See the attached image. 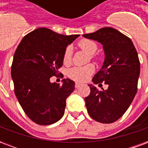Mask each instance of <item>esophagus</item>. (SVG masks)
Wrapping results in <instances>:
<instances>
[{"label": "esophagus", "mask_w": 148, "mask_h": 148, "mask_svg": "<svg viewBox=\"0 0 148 148\" xmlns=\"http://www.w3.org/2000/svg\"><path fill=\"white\" fill-rule=\"evenodd\" d=\"M81 85H82V84L79 83V82H76V83H75V88H79V87L81 86Z\"/></svg>", "instance_id": "esophagus-1"}]
</instances>
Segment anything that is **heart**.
I'll use <instances>...</instances> for the list:
<instances>
[{
  "label": "heart",
  "instance_id": "obj_1",
  "mask_svg": "<svg viewBox=\"0 0 148 148\" xmlns=\"http://www.w3.org/2000/svg\"><path fill=\"white\" fill-rule=\"evenodd\" d=\"M78 47L82 51L86 52L88 55H90V58H94V56L93 55L97 50V45L94 41L87 39H82L78 42ZM71 56H72V48L71 46H68L66 47L64 53H63L64 63L67 64L71 62ZM94 71H95V68L93 64H88L84 66H74V67L71 68L68 71V76L73 80L83 82L86 80L91 74H93Z\"/></svg>",
  "mask_w": 148,
  "mask_h": 148
}]
</instances>
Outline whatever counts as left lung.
<instances>
[{"label":"left lung","instance_id":"obj_1","mask_svg":"<svg viewBox=\"0 0 148 148\" xmlns=\"http://www.w3.org/2000/svg\"><path fill=\"white\" fill-rule=\"evenodd\" d=\"M83 36L103 45L105 62L93 82L109 86L106 90L89 86L90 93L85 98L87 112L96 121L113 123L127 111L136 94L140 72L138 54L132 40L112 27H103Z\"/></svg>","mask_w":148,"mask_h":148}]
</instances>
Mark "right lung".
I'll use <instances>...</instances> for the list:
<instances>
[{"label":"right lung","mask_w":148,"mask_h":148,"mask_svg":"<svg viewBox=\"0 0 148 148\" xmlns=\"http://www.w3.org/2000/svg\"><path fill=\"white\" fill-rule=\"evenodd\" d=\"M79 35L64 36L46 27L27 34L15 51L12 78L18 101L36 124L49 125L64 114L66 100L74 90V81L51 83L63 64V53Z\"/></svg>","instance_id":"obj_1"}]
</instances>
